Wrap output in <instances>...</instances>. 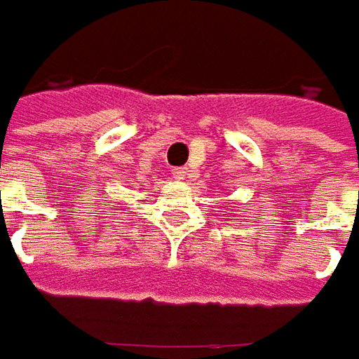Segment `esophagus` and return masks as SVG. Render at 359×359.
Segmentation results:
<instances>
[{"mask_svg":"<svg viewBox=\"0 0 359 359\" xmlns=\"http://www.w3.org/2000/svg\"><path fill=\"white\" fill-rule=\"evenodd\" d=\"M173 177L175 180H186L188 177V168H175L173 170Z\"/></svg>","mask_w":359,"mask_h":359,"instance_id":"esophagus-1","label":"esophagus"}]
</instances>
